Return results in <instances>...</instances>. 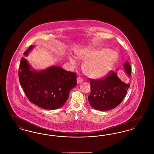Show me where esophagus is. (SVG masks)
I'll return each instance as SVG.
<instances>
[{
  "mask_svg": "<svg viewBox=\"0 0 154 154\" xmlns=\"http://www.w3.org/2000/svg\"><path fill=\"white\" fill-rule=\"evenodd\" d=\"M77 83H78V84H80V83H81V82L83 81V79H82V77H77Z\"/></svg>",
  "mask_w": 154,
  "mask_h": 154,
  "instance_id": "esophagus-1",
  "label": "esophagus"
}]
</instances>
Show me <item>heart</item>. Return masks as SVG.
Here are the masks:
<instances>
[{
    "label": "heart",
    "instance_id": "b5f03b06",
    "mask_svg": "<svg viewBox=\"0 0 154 154\" xmlns=\"http://www.w3.org/2000/svg\"><path fill=\"white\" fill-rule=\"evenodd\" d=\"M117 57V53L114 51L92 48L84 51L79 55L81 59L87 60L84 65L86 73L96 79L106 75ZM70 62L74 66L76 65V62L73 58H70Z\"/></svg>",
    "mask_w": 154,
    "mask_h": 154
}]
</instances>
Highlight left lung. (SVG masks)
Masks as SVG:
<instances>
[{
    "mask_svg": "<svg viewBox=\"0 0 154 154\" xmlns=\"http://www.w3.org/2000/svg\"><path fill=\"white\" fill-rule=\"evenodd\" d=\"M124 67L126 72L131 75L130 64L126 62ZM89 80L91 94L88 96V101L92 108L100 111L116 108L122 102L129 87V84L120 80L117 73L112 70L100 79H89Z\"/></svg>",
    "mask_w": 154,
    "mask_h": 154,
    "instance_id": "1",
    "label": "left lung"
}]
</instances>
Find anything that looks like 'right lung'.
<instances>
[{"mask_svg":"<svg viewBox=\"0 0 154 154\" xmlns=\"http://www.w3.org/2000/svg\"><path fill=\"white\" fill-rule=\"evenodd\" d=\"M33 46L24 52L27 55ZM19 81L30 102L48 110L62 107L69 92L77 85L76 74L53 66L42 72L31 70L27 60L22 58L18 72Z\"/></svg>","mask_w":154,"mask_h":154,"instance_id":"1","label":"right lung"}]
</instances>
